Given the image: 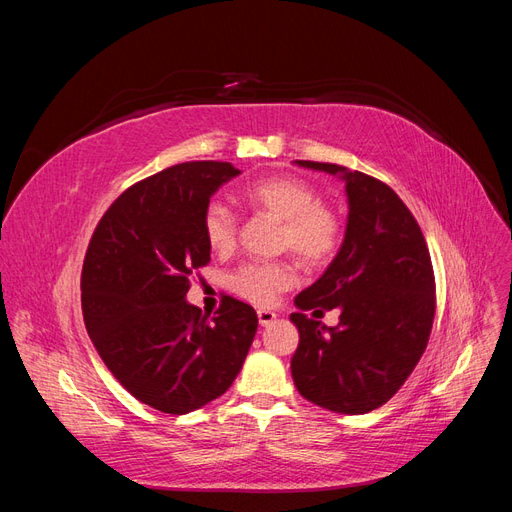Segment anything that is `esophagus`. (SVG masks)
I'll use <instances>...</instances> for the list:
<instances>
[{"label":"esophagus","instance_id":"esophagus-1","mask_svg":"<svg viewBox=\"0 0 512 512\" xmlns=\"http://www.w3.org/2000/svg\"><path fill=\"white\" fill-rule=\"evenodd\" d=\"M277 320L275 312H269V309H258V322L260 327H271V324Z\"/></svg>","mask_w":512,"mask_h":512}]
</instances>
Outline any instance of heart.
<instances>
[{"instance_id": "obj_1", "label": "heart", "mask_w": 512, "mask_h": 512, "mask_svg": "<svg viewBox=\"0 0 512 512\" xmlns=\"http://www.w3.org/2000/svg\"><path fill=\"white\" fill-rule=\"evenodd\" d=\"M245 200L282 222L280 243L307 267L329 262L342 241L337 215L320 205L318 192L307 181L275 175L247 185ZM203 232L211 250L230 252L237 243V215L228 205L213 200L203 213ZM294 284V269L286 262H250L232 275L230 286L239 297L256 305H271L277 294Z\"/></svg>"}]
</instances>
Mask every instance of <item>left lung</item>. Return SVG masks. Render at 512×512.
I'll return each mask as SVG.
<instances>
[{"label": "left lung", "instance_id": "obj_1", "mask_svg": "<svg viewBox=\"0 0 512 512\" xmlns=\"http://www.w3.org/2000/svg\"><path fill=\"white\" fill-rule=\"evenodd\" d=\"M346 185L348 222L337 256L294 297L290 314L299 348L290 361L297 391L339 414H367L386 404L421 359L436 314L431 258L414 215L389 185L346 166L294 160ZM315 315L340 309L337 328Z\"/></svg>", "mask_w": 512, "mask_h": 512}]
</instances>
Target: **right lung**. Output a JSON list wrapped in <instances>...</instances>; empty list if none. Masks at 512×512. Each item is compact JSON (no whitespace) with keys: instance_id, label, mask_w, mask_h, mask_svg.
<instances>
[{"instance_id":"add662e5","label":"right lung","mask_w":512,"mask_h":512,"mask_svg":"<svg viewBox=\"0 0 512 512\" xmlns=\"http://www.w3.org/2000/svg\"><path fill=\"white\" fill-rule=\"evenodd\" d=\"M230 162H185L132 185L89 241L81 301L104 365L138 401L188 414L235 382L258 329L252 305L226 297L207 320L185 301L190 275L211 260L203 213Z\"/></svg>"}]
</instances>
